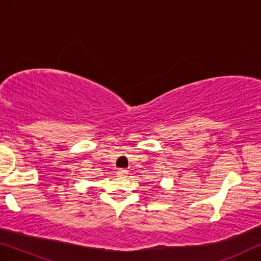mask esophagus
Returning a JSON list of instances; mask_svg holds the SVG:
<instances>
[{
    "label": "esophagus",
    "instance_id": "esophagus-1",
    "mask_svg": "<svg viewBox=\"0 0 261 261\" xmlns=\"http://www.w3.org/2000/svg\"><path fill=\"white\" fill-rule=\"evenodd\" d=\"M117 174H119V176H121V177L127 176V174H128V170H126V169H120L119 171H117Z\"/></svg>",
    "mask_w": 261,
    "mask_h": 261
}]
</instances>
